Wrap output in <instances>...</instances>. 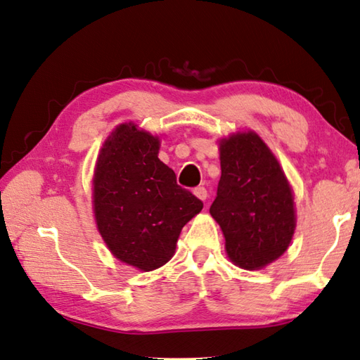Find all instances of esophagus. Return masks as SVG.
<instances>
[{
  "label": "esophagus",
  "instance_id": "1",
  "mask_svg": "<svg viewBox=\"0 0 360 360\" xmlns=\"http://www.w3.org/2000/svg\"><path fill=\"white\" fill-rule=\"evenodd\" d=\"M193 195H195V197H197V198H200L201 201H206V200H207V191H206L205 187H197V188H195Z\"/></svg>",
  "mask_w": 360,
  "mask_h": 360
}]
</instances>
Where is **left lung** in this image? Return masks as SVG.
Listing matches in <instances>:
<instances>
[{"instance_id": "left-lung-1", "label": "left lung", "mask_w": 360, "mask_h": 360, "mask_svg": "<svg viewBox=\"0 0 360 360\" xmlns=\"http://www.w3.org/2000/svg\"><path fill=\"white\" fill-rule=\"evenodd\" d=\"M219 143L221 176L211 209L234 266L258 271L288 250L296 230L294 193L282 165L255 130Z\"/></svg>"}]
</instances>
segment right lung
I'll use <instances>...</instances> for the list:
<instances>
[{"mask_svg":"<svg viewBox=\"0 0 360 360\" xmlns=\"http://www.w3.org/2000/svg\"><path fill=\"white\" fill-rule=\"evenodd\" d=\"M159 149V135L121 122L102 143L93 174L97 231L116 259L141 272L173 258L181 230L202 209L176 184Z\"/></svg>","mask_w":360,"mask_h":360,"instance_id":"obj_1","label":"right lung"}]
</instances>
